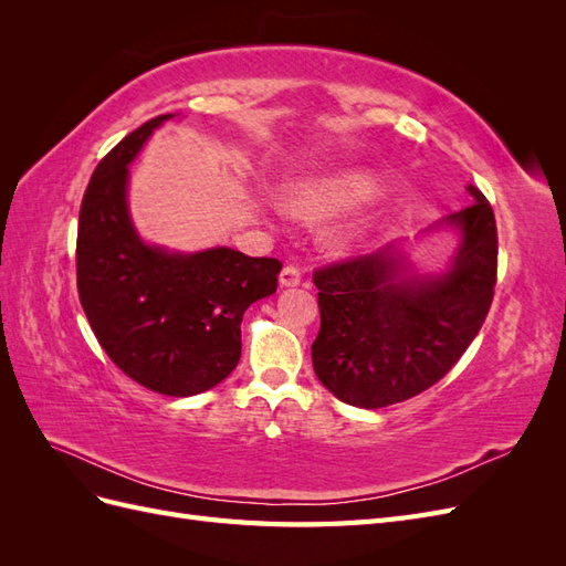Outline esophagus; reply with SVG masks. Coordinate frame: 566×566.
Segmentation results:
<instances>
[{
  "instance_id": "1",
  "label": "esophagus",
  "mask_w": 566,
  "mask_h": 566,
  "mask_svg": "<svg viewBox=\"0 0 566 566\" xmlns=\"http://www.w3.org/2000/svg\"><path fill=\"white\" fill-rule=\"evenodd\" d=\"M302 281V271L295 264H285L281 271V285L283 287H295Z\"/></svg>"
}]
</instances>
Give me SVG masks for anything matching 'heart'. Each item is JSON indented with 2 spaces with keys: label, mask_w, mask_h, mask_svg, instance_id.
<instances>
[{
  "label": "heart",
  "mask_w": 566,
  "mask_h": 566,
  "mask_svg": "<svg viewBox=\"0 0 566 566\" xmlns=\"http://www.w3.org/2000/svg\"><path fill=\"white\" fill-rule=\"evenodd\" d=\"M378 196V184L368 175H345L293 198L295 210H345Z\"/></svg>",
  "instance_id": "b5f03b06"
}]
</instances>
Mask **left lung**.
<instances>
[{"mask_svg": "<svg viewBox=\"0 0 566 566\" xmlns=\"http://www.w3.org/2000/svg\"><path fill=\"white\" fill-rule=\"evenodd\" d=\"M468 191V208L447 217L462 243L443 276H401L399 254L389 248L314 271L321 331L312 361L339 401L385 408L416 397L458 364L484 325L499 273V231L484 193L476 186Z\"/></svg>", "mask_w": 566, "mask_h": 566, "instance_id": "left-lung-1", "label": "left lung"}]
</instances>
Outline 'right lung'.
<instances>
[{
  "instance_id": "obj_1",
  "label": "right lung",
  "mask_w": 566,
  "mask_h": 566,
  "mask_svg": "<svg viewBox=\"0 0 566 566\" xmlns=\"http://www.w3.org/2000/svg\"><path fill=\"white\" fill-rule=\"evenodd\" d=\"M167 117L148 119L96 165L80 205L77 293L98 345L127 378L193 397L238 366L243 314L276 293L283 264L231 248L169 254L139 241L125 202L127 165Z\"/></svg>"
}]
</instances>
